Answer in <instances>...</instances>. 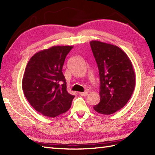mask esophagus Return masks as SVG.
Instances as JSON below:
<instances>
[{"label":"esophagus","instance_id":"obj_1","mask_svg":"<svg viewBox=\"0 0 155 155\" xmlns=\"http://www.w3.org/2000/svg\"><path fill=\"white\" fill-rule=\"evenodd\" d=\"M79 94L81 95V96H87V95L88 94V93L87 92H84V93H79Z\"/></svg>","mask_w":155,"mask_h":155}]
</instances>
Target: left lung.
<instances>
[{
  "mask_svg": "<svg viewBox=\"0 0 155 155\" xmlns=\"http://www.w3.org/2000/svg\"><path fill=\"white\" fill-rule=\"evenodd\" d=\"M100 77L101 100L94 106L97 113L111 114L124 107L135 87V72L130 58L117 46L90 42Z\"/></svg>",
  "mask_w": 155,
  "mask_h": 155,
  "instance_id": "8db88e82",
  "label": "left lung"
}]
</instances>
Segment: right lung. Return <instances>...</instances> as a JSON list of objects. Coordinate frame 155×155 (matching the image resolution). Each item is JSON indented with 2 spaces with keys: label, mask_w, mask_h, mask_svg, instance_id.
Instances as JSON below:
<instances>
[{
  "label": "right lung",
  "mask_w": 155,
  "mask_h": 155,
  "mask_svg": "<svg viewBox=\"0 0 155 155\" xmlns=\"http://www.w3.org/2000/svg\"><path fill=\"white\" fill-rule=\"evenodd\" d=\"M72 46H54L35 54L22 78V91L28 103L38 113L55 117L71 107L74 95L67 91L62 69Z\"/></svg>",
  "instance_id": "add662e5"
}]
</instances>
